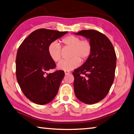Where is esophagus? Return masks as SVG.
Masks as SVG:
<instances>
[{
  "mask_svg": "<svg viewBox=\"0 0 134 134\" xmlns=\"http://www.w3.org/2000/svg\"><path fill=\"white\" fill-rule=\"evenodd\" d=\"M64 73H65V75H68V74H69L70 72V71H64Z\"/></svg>",
  "mask_w": 134,
  "mask_h": 134,
  "instance_id": "obj_1",
  "label": "esophagus"
}]
</instances>
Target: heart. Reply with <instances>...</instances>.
Instances as JSON below:
<instances>
[{"label":"heart","instance_id":"heart-1","mask_svg":"<svg viewBox=\"0 0 134 134\" xmlns=\"http://www.w3.org/2000/svg\"><path fill=\"white\" fill-rule=\"evenodd\" d=\"M62 42L65 47L71 48L68 60H62L58 63L57 67L64 71H71L79 67L81 60H86L90 55L92 52L91 42L87 40H81L77 36L69 35L62 39ZM48 52L50 57L54 62H57L62 57V48L57 41L51 43L48 47Z\"/></svg>","mask_w":134,"mask_h":134}]
</instances>
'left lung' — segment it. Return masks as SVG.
<instances>
[{
	"label": "left lung",
	"mask_w": 134,
	"mask_h": 134,
	"mask_svg": "<svg viewBox=\"0 0 134 134\" xmlns=\"http://www.w3.org/2000/svg\"><path fill=\"white\" fill-rule=\"evenodd\" d=\"M75 34L89 38L92 45L86 62L72 72L75 96L84 103H97L105 98L114 82L115 50L109 38L98 31L84 30Z\"/></svg>",
	"instance_id": "left-lung-1"
}]
</instances>
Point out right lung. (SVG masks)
Segmentation results:
<instances>
[{"label":"right lung","instance_id":"add662e5","mask_svg":"<svg viewBox=\"0 0 134 134\" xmlns=\"http://www.w3.org/2000/svg\"><path fill=\"white\" fill-rule=\"evenodd\" d=\"M67 31L39 29L21 43L17 52L16 74L19 86L29 100L39 105L52 101L57 94L64 72L55 69V63L48 54L50 44Z\"/></svg>","mask_w":134,"mask_h":134}]
</instances>
